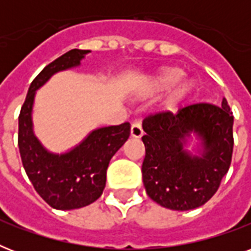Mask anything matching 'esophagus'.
Segmentation results:
<instances>
[{"mask_svg":"<svg viewBox=\"0 0 251 251\" xmlns=\"http://www.w3.org/2000/svg\"><path fill=\"white\" fill-rule=\"evenodd\" d=\"M130 133H131V137L133 138H141L143 135V129H142L141 122H134L131 125V129H130Z\"/></svg>","mask_w":251,"mask_h":251,"instance_id":"1","label":"esophagus"}]
</instances>
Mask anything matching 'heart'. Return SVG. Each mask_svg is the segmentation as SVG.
I'll list each match as a JSON object with an SVG mask.
<instances>
[{
  "instance_id": "obj_1",
  "label": "heart",
  "mask_w": 251,
  "mask_h": 251,
  "mask_svg": "<svg viewBox=\"0 0 251 251\" xmlns=\"http://www.w3.org/2000/svg\"><path fill=\"white\" fill-rule=\"evenodd\" d=\"M181 76H182V72L177 68H168L164 69L163 72H160L157 74L155 78L151 82V88L152 90L156 91H161V90H167L169 87H172L173 84H176L181 79ZM193 83H191L190 80H183L182 83H179L173 92L171 94V96L168 98L167 100V105L168 106H175L176 104H178L183 100V99H186L189 95L191 94V91H193Z\"/></svg>"
}]
</instances>
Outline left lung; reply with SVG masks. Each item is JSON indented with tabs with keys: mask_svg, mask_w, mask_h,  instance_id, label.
Wrapping results in <instances>:
<instances>
[{
	"mask_svg": "<svg viewBox=\"0 0 251 251\" xmlns=\"http://www.w3.org/2000/svg\"><path fill=\"white\" fill-rule=\"evenodd\" d=\"M146 155L142 177L153 202L165 208L187 211L201 207L218 191L233 153V114L223 99L222 106L197 102L151 113L143 120ZM190 131L202 138V157L183 151Z\"/></svg>",
	"mask_w": 251,
	"mask_h": 251,
	"instance_id": "left-lung-1",
	"label": "left lung"
}]
</instances>
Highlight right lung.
Masks as SVG:
<instances>
[{
	"mask_svg": "<svg viewBox=\"0 0 251 251\" xmlns=\"http://www.w3.org/2000/svg\"><path fill=\"white\" fill-rule=\"evenodd\" d=\"M90 50L72 49L47 65L32 80L19 114L18 146L25 171L35 190L56 210H74L100 198L106 169L130 135V124L94 130L79 146L64 155L48 152L32 131L35 91L57 72L74 68Z\"/></svg>",
	"mask_w": 251,
	"mask_h": 251,
	"instance_id": "right-lung-1",
	"label": "right lung"
}]
</instances>
